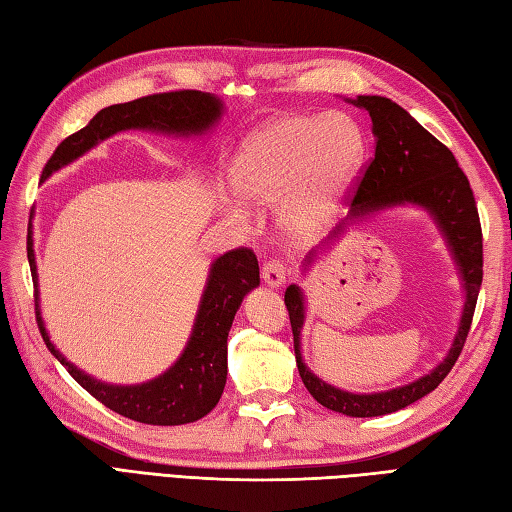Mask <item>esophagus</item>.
Listing matches in <instances>:
<instances>
[{
	"mask_svg": "<svg viewBox=\"0 0 512 512\" xmlns=\"http://www.w3.org/2000/svg\"><path fill=\"white\" fill-rule=\"evenodd\" d=\"M262 279L264 284L270 288H279L286 281V266L281 259H270L262 268Z\"/></svg>",
	"mask_w": 512,
	"mask_h": 512,
	"instance_id": "obj_1",
	"label": "esophagus"
}]
</instances>
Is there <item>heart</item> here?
Instances as JSON below:
<instances>
[{
	"instance_id": "1",
	"label": "heart",
	"mask_w": 512,
	"mask_h": 512,
	"mask_svg": "<svg viewBox=\"0 0 512 512\" xmlns=\"http://www.w3.org/2000/svg\"><path fill=\"white\" fill-rule=\"evenodd\" d=\"M365 162V134L352 116L290 114L264 125L239 147L228 173L248 209L279 211L290 244H306L328 224ZM233 217H242L228 206Z\"/></svg>"
}]
</instances>
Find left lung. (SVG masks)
Instances as JSON below:
<instances>
[{"instance_id":"8db88e82","label":"left lung","mask_w":512,"mask_h":512,"mask_svg":"<svg viewBox=\"0 0 512 512\" xmlns=\"http://www.w3.org/2000/svg\"><path fill=\"white\" fill-rule=\"evenodd\" d=\"M350 103L361 107L372 118L376 151L363 176L356 182L350 215L334 228L328 242L321 246H328L334 237H339L347 224L363 220L376 211L400 204H416L436 220L440 233L447 239L466 292L458 334H455L449 354L444 356L438 367H433L429 374L420 376L409 385L389 391H374V394H352V391L328 385L303 363L301 328L306 321V301H303L299 286L292 284L286 288L284 301L290 314L292 336H295V358L303 385L323 407L352 418H372L405 409L411 402L427 396L447 378L455 361H458L471 330L484 275L482 226L469 178L458 167V160L449 147H444L407 110H402L398 103L385 99V96H356V99H350ZM319 248L303 259V270L312 266Z\"/></svg>"}]
</instances>
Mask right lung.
Masks as SVG:
<instances>
[{
  "instance_id": "obj_1",
  "label": "right lung",
  "mask_w": 512,
  "mask_h": 512,
  "mask_svg": "<svg viewBox=\"0 0 512 512\" xmlns=\"http://www.w3.org/2000/svg\"><path fill=\"white\" fill-rule=\"evenodd\" d=\"M222 112L224 105L217 96L198 90L151 94L129 103L110 105L54 149L48 165L43 167L41 182L99 145L101 140L123 132V129H149V132L169 136H198L220 121ZM28 262L32 284H35L37 325L43 341L76 383L90 391L105 407L129 420L173 427V424H187L204 418L220 402L228 369V330L233 325L235 312L242 306V299L259 286V264L253 250L235 248L215 259L209 270V279H206L187 347L165 374L140 385H107L65 361V356L50 341L41 319L37 262L30 233Z\"/></svg>"
}]
</instances>
